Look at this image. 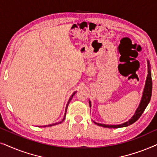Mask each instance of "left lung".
<instances>
[{"label":"left lung","instance_id":"1","mask_svg":"<svg viewBox=\"0 0 157 157\" xmlns=\"http://www.w3.org/2000/svg\"><path fill=\"white\" fill-rule=\"evenodd\" d=\"M148 63H149V61H148ZM149 71H148V75L147 80H146V83H145V87L144 90V93L142 98H141V101L140 102V104L138 108H137L136 112H135L134 115L133 116L132 119H131L129 121L125 122V123L119 124V125H106V124H98L94 122L96 124H97L98 126H103V127L105 128H120V127H124V126H128L131 125V124H134L135 121H136L140 117L144 111L145 109L147 108V106L149 104L150 101V99H151V91H152V79H151V71H150V66L149 63ZM90 107H91V102L89 101Z\"/></svg>","mask_w":157,"mask_h":157}]
</instances>
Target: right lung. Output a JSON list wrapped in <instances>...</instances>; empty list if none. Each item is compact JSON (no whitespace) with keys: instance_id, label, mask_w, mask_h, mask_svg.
<instances>
[{"instance_id":"add662e5","label":"right lung","mask_w":157,"mask_h":157,"mask_svg":"<svg viewBox=\"0 0 157 157\" xmlns=\"http://www.w3.org/2000/svg\"><path fill=\"white\" fill-rule=\"evenodd\" d=\"M75 94V93H74V94H73V95L71 96V97L70 98H69V100H68V104H67V105H66V113H65V116H64V118H63V121L64 120V119H65V117H66V111H67V108H68V104H69L70 103V101H71V99H72V97H73V96H74ZM62 121H61V122H58V123H56V124H50V125H47V126H44V127H46V126H54V125H56V124H61Z\"/></svg>"}]
</instances>
